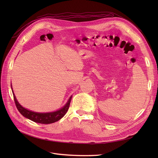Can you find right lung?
Returning a JSON list of instances; mask_svg holds the SVG:
<instances>
[{"label": "right lung", "mask_w": 158, "mask_h": 158, "mask_svg": "<svg viewBox=\"0 0 158 158\" xmlns=\"http://www.w3.org/2000/svg\"><path fill=\"white\" fill-rule=\"evenodd\" d=\"M11 88L14 95V102H15L16 106L18 110V111L24 117L30 119V120L35 123L41 124H51L59 121L61 118H63L66 112L68 111L72 99V96H70L67 103L63 107L57 110V111L49 113H37L30 111V110H28L24 107H23L18 102L15 95L14 94L12 88L11 87Z\"/></svg>", "instance_id": "obj_1"}]
</instances>
